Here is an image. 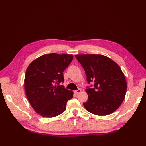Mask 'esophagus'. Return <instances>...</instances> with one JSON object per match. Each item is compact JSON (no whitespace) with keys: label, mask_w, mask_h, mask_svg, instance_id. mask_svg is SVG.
<instances>
[{"label":"esophagus","mask_w":146,"mask_h":146,"mask_svg":"<svg viewBox=\"0 0 146 146\" xmlns=\"http://www.w3.org/2000/svg\"><path fill=\"white\" fill-rule=\"evenodd\" d=\"M81 91V89H78V90L74 91V93H75L76 95H77V94H78Z\"/></svg>","instance_id":"34e87169"}]
</instances>
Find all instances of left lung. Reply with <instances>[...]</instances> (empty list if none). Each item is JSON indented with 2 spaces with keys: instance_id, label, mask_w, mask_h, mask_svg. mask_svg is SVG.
I'll return each mask as SVG.
<instances>
[{
  "instance_id": "1",
  "label": "left lung",
  "mask_w": 146,
  "mask_h": 146,
  "mask_svg": "<svg viewBox=\"0 0 146 146\" xmlns=\"http://www.w3.org/2000/svg\"><path fill=\"white\" fill-rule=\"evenodd\" d=\"M76 58L84 69L89 84L86 92V109L97 115H106L121 105L127 91V82L120 67L109 58L102 55H76Z\"/></svg>"
}]
</instances>
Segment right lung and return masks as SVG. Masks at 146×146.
<instances>
[{"label":"right lung","mask_w":146,"mask_h":146,"mask_svg":"<svg viewBox=\"0 0 146 146\" xmlns=\"http://www.w3.org/2000/svg\"><path fill=\"white\" fill-rule=\"evenodd\" d=\"M73 59L72 55L55 53L44 55L28 67L24 80L26 95L35 111L44 117L64 113L73 93L62 85L63 72Z\"/></svg>","instance_id":"add662e5"}]
</instances>
